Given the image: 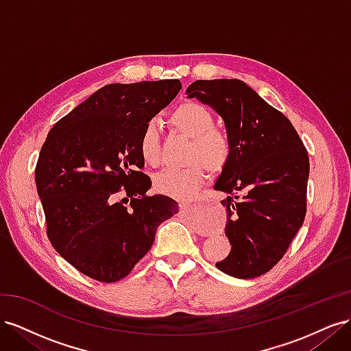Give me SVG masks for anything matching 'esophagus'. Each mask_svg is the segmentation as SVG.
<instances>
[{
  "mask_svg": "<svg viewBox=\"0 0 351 351\" xmlns=\"http://www.w3.org/2000/svg\"><path fill=\"white\" fill-rule=\"evenodd\" d=\"M190 206V204H187V202H180V209H187Z\"/></svg>",
  "mask_w": 351,
  "mask_h": 351,
  "instance_id": "1",
  "label": "esophagus"
}]
</instances>
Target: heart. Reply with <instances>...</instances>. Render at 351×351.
Instances as JSON below:
<instances>
[{
  "mask_svg": "<svg viewBox=\"0 0 351 351\" xmlns=\"http://www.w3.org/2000/svg\"><path fill=\"white\" fill-rule=\"evenodd\" d=\"M169 123L183 134L193 139L190 146L189 161H196L186 168H167L155 176L154 184L159 193L177 199L193 196L204 182V166L212 173H218L228 164L231 155L230 139L215 127V119L205 105L186 102L177 107ZM139 152L143 161L156 165L159 161V133L155 121L146 123L139 136ZM202 163L200 165L197 161Z\"/></svg>",
  "mask_w": 351,
  "mask_h": 351,
  "instance_id": "heart-1",
  "label": "heart"
}]
</instances>
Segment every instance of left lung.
I'll use <instances>...</instances> for the list:
<instances>
[{"label":"left lung","mask_w":351,"mask_h":351,"mask_svg":"<svg viewBox=\"0 0 351 351\" xmlns=\"http://www.w3.org/2000/svg\"><path fill=\"white\" fill-rule=\"evenodd\" d=\"M217 111L231 145L214 189L224 192L231 250L217 268L236 278L268 272L306 215L309 156L287 117L239 79L196 80L186 89Z\"/></svg>","instance_id":"obj_1"}]
</instances>
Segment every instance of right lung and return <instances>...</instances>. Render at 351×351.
<instances>
[{
  "label": "right lung",
  "mask_w": 351,
  "mask_h": 351,
  "mask_svg": "<svg viewBox=\"0 0 351 351\" xmlns=\"http://www.w3.org/2000/svg\"><path fill=\"white\" fill-rule=\"evenodd\" d=\"M180 89L177 79L107 84L56 123L42 145L35 182L48 239L93 280L129 275L158 227L178 212L174 199L146 195L152 183L141 171L139 136ZM121 189L130 206L116 202Z\"/></svg>",
  "instance_id": "add662e5"
}]
</instances>
